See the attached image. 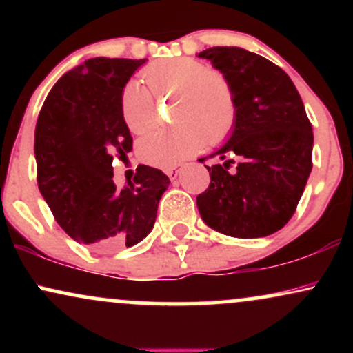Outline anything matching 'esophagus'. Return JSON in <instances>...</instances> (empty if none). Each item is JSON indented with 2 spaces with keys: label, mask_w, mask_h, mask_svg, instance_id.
Returning a JSON list of instances; mask_svg holds the SVG:
<instances>
[{
  "label": "esophagus",
  "mask_w": 353,
  "mask_h": 353,
  "mask_svg": "<svg viewBox=\"0 0 353 353\" xmlns=\"http://www.w3.org/2000/svg\"><path fill=\"white\" fill-rule=\"evenodd\" d=\"M179 172H181L179 165H174V168L165 169V174H168V177H169V179H171V181L177 179V176H179Z\"/></svg>",
  "instance_id": "34e87169"
}]
</instances>
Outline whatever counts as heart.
<instances>
[{"label": "heart", "mask_w": 353, "mask_h": 353, "mask_svg": "<svg viewBox=\"0 0 353 353\" xmlns=\"http://www.w3.org/2000/svg\"><path fill=\"white\" fill-rule=\"evenodd\" d=\"M145 86L129 81L121 94V112L132 134H144L157 121L154 98L176 94L171 129L156 131L137 144V156L154 168H171L225 139L236 123V96L221 71L208 70L194 58H169L151 63L143 71Z\"/></svg>", "instance_id": "1"}]
</instances>
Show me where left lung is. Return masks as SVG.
<instances>
[{
  "label": "left lung",
  "mask_w": 353,
  "mask_h": 353,
  "mask_svg": "<svg viewBox=\"0 0 353 353\" xmlns=\"http://www.w3.org/2000/svg\"><path fill=\"white\" fill-rule=\"evenodd\" d=\"M199 58L230 81L236 123L228 143L209 156L224 163L205 165L210 184L197 209L225 236H270L294 216L312 171L314 134L301 94L277 64L242 48H209Z\"/></svg>",
  "instance_id": "obj_1"
}]
</instances>
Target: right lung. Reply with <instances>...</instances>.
Instances as JSON below:
<instances>
[{"mask_svg":"<svg viewBox=\"0 0 353 353\" xmlns=\"http://www.w3.org/2000/svg\"><path fill=\"white\" fill-rule=\"evenodd\" d=\"M144 63L84 61L52 86L36 123L39 192L68 236L103 252L132 247L151 232L171 182L143 164L123 189L112 181V159L132 149L121 94Z\"/></svg>","mask_w":353,"mask_h":353,"instance_id":"1","label":"right lung"}]
</instances>
